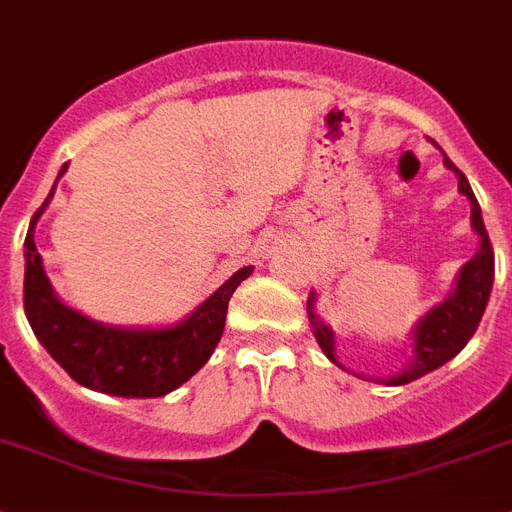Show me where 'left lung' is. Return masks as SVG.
<instances>
[{
	"label": "left lung",
	"instance_id": "1",
	"mask_svg": "<svg viewBox=\"0 0 512 512\" xmlns=\"http://www.w3.org/2000/svg\"><path fill=\"white\" fill-rule=\"evenodd\" d=\"M445 166L458 176V190L461 195L468 197L471 203V226L479 234V249L476 255L468 260L466 265L458 273V281H455L453 294L440 302L437 307H432L422 320L416 322L414 328V356L411 362L406 364V369L395 372L388 377H367L372 382H382V385H406L411 380H419L422 375L432 372V369L442 367L445 362H450L455 354H461V349L468 343V338L474 336L476 328H479V320H482L484 309L489 302V291H492V283H495V252H492V242H489L487 229H484L482 208L476 203L474 190L471 184L463 176V171L445 156ZM307 315L312 322V333H315L320 349L325 351L330 362L338 364L336 359V336L333 330L315 315V291L309 294L307 302Z\"/></svg>",
	"mask_w": 512,
	"mask_h": 512
}]
</instances>
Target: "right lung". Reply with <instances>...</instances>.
I'll use <instances>...</instances> for the list:
<instances>
[{
  "label": "right lung",
  "mask_w": 512,
  "mask_h": 512,
  "mask_svg": "<svg viewBox=\"0 0 512 512\" xmlns=\"http://www.w3.org/2000/svg\"><path fill=\"white\" fill-rule=\"evenodd\" d=\"M67 171L62 166L59 176ZM57 176V179H59ZM30 221L25 236V317L51 359L75 382L90 390L122 398H158L190 380L210 359L226 325V309L236 286L252 276V265L236 270L221 289L205 299L190 317L166 328H117L90 320L83 312L59 302L51 289L44 260L38 255L36 221L54 197Z\"/></svg>",
  "instance_id": "right-lung-1"
}]
</instances>
